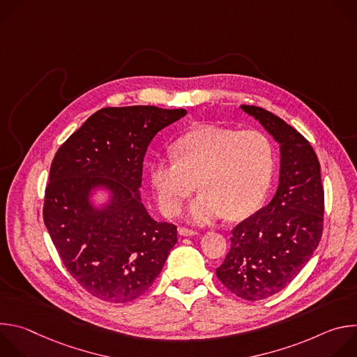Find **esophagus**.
<instances>
[{
  "mask_svg": "<svg viewBox=\"0 0 357 357\" xmlns=\"http://www.w3.org/2000/svg\"><path fill=\"white\" fill-rule=\"evenodd\" d=\"M178 233L181 236H196L199 231L197 230H193V229H188V227H179Z\"/></svg>",
  "mask_w": 357,
  "mask_h": 357,
  "instance_id": "esophagus-1",
  "label": "esophagus"
}]
</instances>
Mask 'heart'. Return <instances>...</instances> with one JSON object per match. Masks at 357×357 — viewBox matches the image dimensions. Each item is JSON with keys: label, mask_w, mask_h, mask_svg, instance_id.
Listing matches in <instances>:
<instances>
[{"label": "heart", "mask_w": 357, "mask_h": 357, "mask_svg": "<svg viewBox=\"0 0 357 357\" xmlns=\"http://www.w3.org/2000/svg\"><path fill=\"white\" fill-rule=\"evenodd\" d=\"M176 158L151 165V182L167 216L176 215L183 200L200 193L188 208L199 225L226 215L240 219L256 212L264 200L274 172V148L259 131L199 127L174 144Z\"/></svg>", "instance_id": "b5f03b06"}]
</instances>
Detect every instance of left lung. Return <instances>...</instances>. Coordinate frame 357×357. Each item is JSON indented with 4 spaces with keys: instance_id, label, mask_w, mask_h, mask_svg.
I'll return each mask as SVG.
<instances>
[{
    "instance_id": "8db88e82",
    "label": "left lung",
    "mask_w": 357,
    "mask_h": 357,
    "mask_svg": "<svg viewBox=\"0 0 357 357\" xmlns=\"http://www.w3.org/2000/svg\"><path fill=\"white\" fill-rule=\"evenodd\" d=\"M240 109L280 145V178L268 205L231 230L216 275L234 295L259 301L284 289L314 256L324 229V186L315 151L295 128L264 109Z\"/></svg>"
}]
</instances>
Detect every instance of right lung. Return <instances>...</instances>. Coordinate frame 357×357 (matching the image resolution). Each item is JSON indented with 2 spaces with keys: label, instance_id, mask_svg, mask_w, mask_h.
Segmentation results:
<instances>
[{
  "label": "right lung",
  "instance_id": "add662e5",
  "mask_svg": "<svg viewBox=\"0 0 357 357\" xmlns=\"http://www.w3.org/2000/svg\"><path fill=\"white\" fill-rule=\"evenodd\" d=\"M183 116V109L155 106L101 109L50 165L45 226L70 275L98 299L123 303L142 295L178 241L175 225L149 216L139 188L149 142Z\"/></svg>",
  "mask_w": 357,
  "mask_h": 357
}]
</instances>
